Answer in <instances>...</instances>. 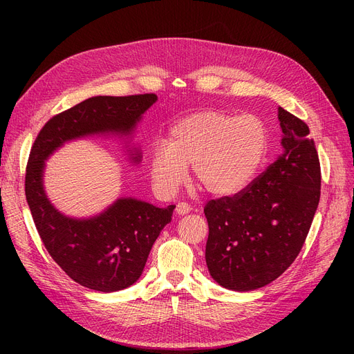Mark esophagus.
I'll return each instance as SVG.
<instances>
[{
  "mask_svg": "<svg viewBox=\"0 0 354 354\" xmlns=\"http://www.w3.org/2000/svg\"><path fill=\"white\" fill-rule=\"evenodd\" d=\"M191 205L189 203H187V202H179L178 205H176V212L179 214V215H185V214H188V212H191Z\"/></svg>",
  "mask_w": 354,
  "mask_h": 354,
  "instance_id": "obj_1",
  "label": "esophagus"
}]
</instances>
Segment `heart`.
Listing matches in <instances>:
<instances>
[{
	"mask_svg": "<svg viewBox=\"0 0 354 354\" xmlns=\"http://www.w3.org/2000/svg\"><path fill=\"white\" fill-rule=\"evenodd\" d=\"M268 147L266 123L254 116L221 110L196 111L179 120L166 143L151 153L149 171L156 191L174 194L188 167L201 188L215 196L244 191L261 166Z\"/></svg>",
	"mask_w": 354,
	"mask_h": 354,
	"instance_id": "heart-1",
	"label": "heart"
}]
</instances>
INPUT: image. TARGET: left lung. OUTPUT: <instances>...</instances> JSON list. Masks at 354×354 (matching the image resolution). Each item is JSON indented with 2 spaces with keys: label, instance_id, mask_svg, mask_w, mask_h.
Returning <instances> with one entry per match:
<instances>
[{
  "label": "left lung",
  "instance_id": "8db88e82",
  "mask_svg": "<svg viewBox=\"0 0 354 354\" xmlns=\"http://www.w3.org/2000/svg\"><path fill=\"white\" fill-rule=\"evenodd\" d=\"M284 153L235 195L207 202L205 259L234 291L261 288L300 254L320 201L322 171L308 126L278 107Z\"/></svg>",
  "mask_w": 354,
  "mask_h": 354
}]
</instances>
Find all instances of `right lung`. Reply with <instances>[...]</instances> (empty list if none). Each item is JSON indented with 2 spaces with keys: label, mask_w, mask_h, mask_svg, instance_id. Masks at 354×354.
<instances>
[{
  "label": "right lung",
  "mask_w": 354,
  "mask_h": 354,
  "mask_svg": "<svg viewBox=\"0 0 354 354\" xmlns=\"http://www.w3.org/2000/svg\"><path fill=\"white\" fill-rule=\"evenodd\" d=\"M158 100L153 93L90 97L53 116L37 135L26 169V196L43 244L59 267L90 290L111 292L139 280L152 245L175 205L156 208L123 198L90 219L62 215L43 189L44 160L64 142L95 135H127ZM133 159L140 160V155Z\"/></svg>",
  "instance_id": "1"
}]
</instances>
